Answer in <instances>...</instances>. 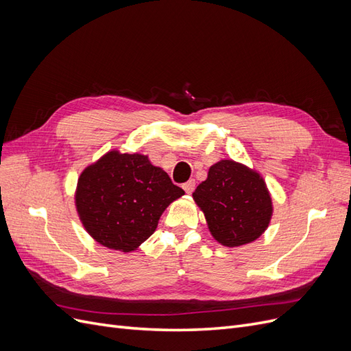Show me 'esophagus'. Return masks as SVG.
<instances>
[{"instance_id": "esophagus-1", "label": "esophagus", "mask_w": 351, "mask_h": 351, "mask_svg": "<svg viewBox=\"0 0 351 351\" xmlns=\"http://www.w3.org/2000/svg\"><path fill=\"white\" fill-rule=\"evenodd\" d=\"M195 187H196V182H195V180H189L187 183L183 184V189H184L186 193H192L193 190H195Z\"/></svg>"}]
</instances>
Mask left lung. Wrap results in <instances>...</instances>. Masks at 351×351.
I'll return each instance as SVG.
<instances>
[{
    "label": "left lung",
    "instance_id": "obj_1",
    "mask_svg": "<svg viewBox=\"0 0 351 351\" xmlns=\"http://www.w3.org/2000/svg\"><path fill=\"white\" fill-rule=\"evenodd\" d=\"M193 199L205 214L212 237L227 247L259 239L274 210L262 176L232 159H221L209 168Z\"/></svg>",
    "mask_w": 351,
    "mask_h": 351
}]
</instances>
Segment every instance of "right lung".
I'll use <instances>...</instances> for the list:
<instances>
[{
  "label": "right lung",
  "instance_id": "obj_1",
  "mask_svg": "<svg viewBox=\"0 0 351 351\" xmlns=\"http://www.w3.org/2000/svg\"><path fill=\"white\" fill-rule=\"evenodd\" d=\"M183 195L146 155L114 149L83 169L74 202L95 241L129 253L154 234L162 212Z\"/></svg>",
  "mask_w": 351,
  "mask_h": 351
}]
</instances>
